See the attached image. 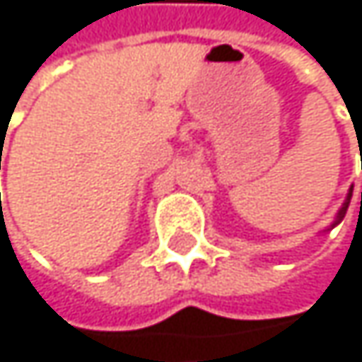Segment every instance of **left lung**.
<instances>
[{
  "mask_svg": "<svg viewBox=\"0 0 362 362\" xmlns=\"http://www.w3.org/2000/svg\"><path fill=\"white\" fill-rule=\"evenodd\" d=\"M350 199H352V189H350V193H348V197H346V202H344V206H341V210L337 212V218L332 221V225H330V229L334 227V225H339L341 221H344V216H346V212H348V206H350ZM361 204H362V193H361Z\"/></svg>",
  "mask_w": 362,
  "mask_h": 362,
  "instance_id": "obj_1",
  "label": "left lung"
}]
</instances>
